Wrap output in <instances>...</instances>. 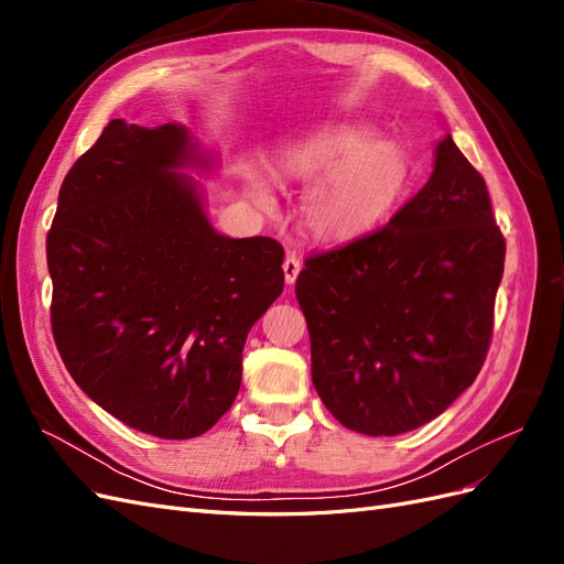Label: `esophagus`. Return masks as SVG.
Masks as SVG:
<instances>
[{"mask_svg":"<svg viewBox=\"0 0 564 564\" xmlns=\"http://www.w3.org/2000/svg\"><path fill=\"white\" fill-rule=\"evenodd\" d=\"M282 270H284V280H286V284H294V282H296V278H299V272H301V261L296 259L294 253H289L286 259H284V263H282Z\"/></svg>","mask_w":564,"mask_h":564,"instance_id":"34e87169","label":"esophagus"}]
</instances>
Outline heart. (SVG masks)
I'll use <instances>...</instances> for the list:
<instances>
[{
  "label": "heart",
  "instance_id": "b5f03b06",
  "mask_svg": "<svg viewBox=\"0 0 564 564\" xmlns=\"http://www.w3.org/2000/svg\"><path fill=\"white\" fill-rule=\"evenodd\" d=\"M278 174L292 183L313 181L303 197L305 226L322 240L346 242L371 230L400 199L409 158L400 143L377 141L373 129L348 122L282 148Z\"/></svg>",
  "mask_w": 564,
  "mask_h": 564
}]
</instances>
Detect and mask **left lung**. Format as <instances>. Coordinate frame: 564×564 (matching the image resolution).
Returning <instances> with one entry per match:
<instances>
[{"label":"left lung","mask_w":564,"mask_h":564,"mask_svg":"<svg viewBox=\"0 0 564 564\" xmlns=\"http://www.w3.org/2000/svg\"><path fill=\"white\" fill-rule=\"evenodd\" d=\"M503 259L485 178L447 133L429 183L383 228L301 270L324 406L377 437L445 412L485 365Z\"/></svg>","instance_id":"1"}]
</instances>
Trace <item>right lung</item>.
I'll use <instances>...</instances> for the list:
<instances>
[{
  "label": "right lung",
  "instance_id": "add662e5",
  "mask_svg": "<svg viewBox=\"0 0 564 564\" xmlns=\"http://www.w3.org/2000/svg\"><path fill=\"white\" fill-rule=\"evenodd\" d=\"M185 166L214 160L183 124L110 119L67 172L46 235L65 369L164 440L207 433L232 406L247 334L284 289L280 242L216 232Z\"/></svg>",
  "mask_w": 564,
  "mask_h": 564
}]
</instances>
